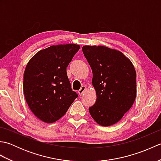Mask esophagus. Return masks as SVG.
Returning <instances> with one entry per match:
<instances>
[{
	"label": "esophagus",
	"instance_id": "34e87169",
	"mask_svg": "<svg viewBox=\"0 0 161 161\" xmlns=\"http://www.w3.org/2000/svg\"><path fill=\"white\" fill-rule=\"evenodd\" d=\"M85 90H86V86H82L81 87V88L80 90H79V91H78V93H79V95H82V94L84 93V92L85 91Z\"/></svg>",
	"mask_w": 161,
	"mask_h": 161
}]
</instances>
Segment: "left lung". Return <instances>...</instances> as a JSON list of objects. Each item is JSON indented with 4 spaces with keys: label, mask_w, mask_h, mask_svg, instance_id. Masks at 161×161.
I'll return each mask as SVG.
<instances>
[{
    "label": "left lung",
    "mask_w": 161,
    "mask_h": 161,
    "mask_svg": "<svg viewBox=\"0 0 161 161\" xmlns=\"http://www.w3.org/2000/svg\"><path fill=\"white\" fill-rule=\"evenodd\" d=\"M82 50L93 71L92 84L96 102L89 113L98 125L119 122L136 97V73L129 58L120 51L103 46H84Z\"/></svg>",
    "instance_id": "obj_1"
}]
</instances>
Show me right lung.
Returning a JSON list of instances; mask_svg holds the SVG:
<instances>
[{
  "mask_svg": "<svg viewBox=\"0 0 161 161\" xmlns=\"http://www.w3.org/2000/svg\"><path fill=\"white\" fill-rule=\"evenodd\" d=\"M80 48L73 43L51 46L39 51L27 64L24 95L30 110L42 121H57L77 97L71 88L66 68Z\"/></svg>",
  "mask_w": 161,
  "mask_h": 161,
  "instance_id": "right-lung-1",
  "label": "right lung"
}]
</instances>
